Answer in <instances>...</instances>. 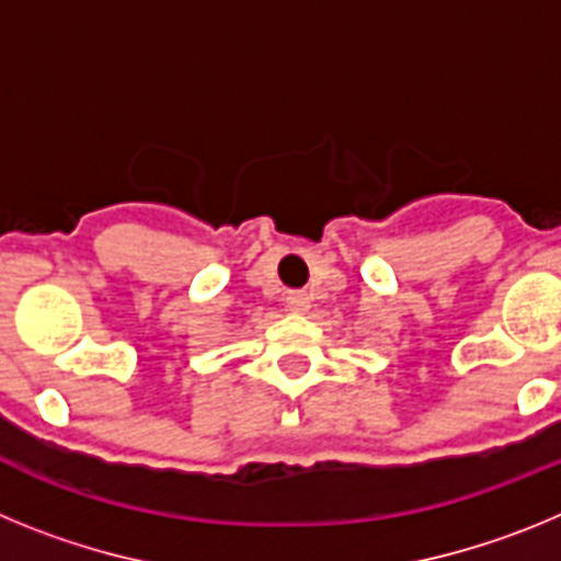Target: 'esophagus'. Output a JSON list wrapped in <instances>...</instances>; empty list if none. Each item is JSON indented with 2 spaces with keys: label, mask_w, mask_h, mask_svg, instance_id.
Segmentation results:
<instances>
[{
  "label": "esophagus",
  "mask_w": 561,
  "mask_h": 561,
  "mask_svg": "<svg viewBox=\"0 0 561 561\" xmlns=\"http://www.w3.org/2000/svg\"><path fill=\"white\" fill-rule=\"evenodd\" d=\"M309 306V295H304V291H289V295H286V309H289L291 314H306Z\"/></svg>",
  "instance_id": "34e87169"
}]
</instances>
